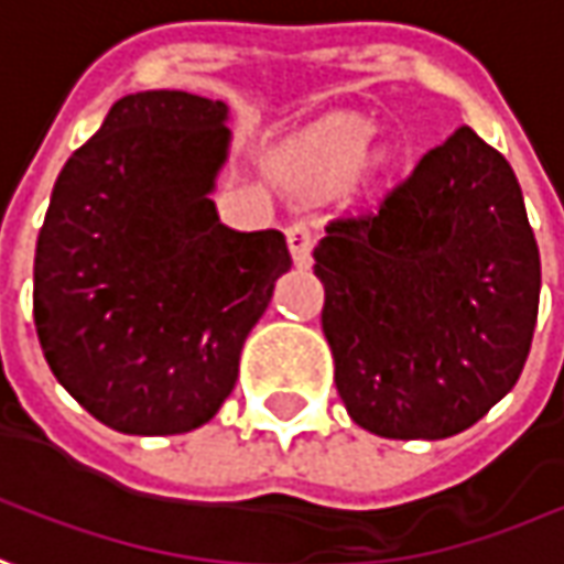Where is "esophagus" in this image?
I'll use <instances>...</instances> for the list:
<instances>
[{"mask_svg":"<svg viewBox=\"0 0 564 564\" xmlns=\"http://www.w3.org/2000/svg\"><path fill=\"white\" fill-rule=\"evenodd\" d=\"M286 246H290V256H293V262L305 268V264H312V246H315V230L308 227L305 221L300 224H290L286 227Z\"/></svg>","mask_w":564,"mask_h":564,"instance_id":"34e87169","label":"esophagus"}]
</instances>
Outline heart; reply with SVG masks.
Masks as SVG:
<instances>
[{"label":"heart","instance_id":"1","mask_svg":"<svg viewBox=\"0 0 564 564\" xmlns=\"http://www.w3.org/2000/svg\"><path fill=\"white\" fill-rule=\"evenodd\" d=\"M371 149V137L361 127H343L334 130L324 143L318 147L315 155V171L327 181H343L349 174H356Z\"/></svg>","mask_w":564,"mask_h":564}]
</instances>
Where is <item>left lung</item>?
Returning <instances> with one entry per match:
<instances>
[{"label":"left lung","instance_id":"obj_1","mask_svg":"<svg viewBox=\"0 0 564 564\" xmlns=\"http://www.w3.org/2000/svg\"><path fill=\"white\" fill-rule=\"evenodd\" d=\"M315 274L337 393L365 431L453 437L521 378L540 252L512 165L471 127L431 149L378 212L330 224Z\"/></svg>","mask_w":564,"mask_h":564}]
</instances>
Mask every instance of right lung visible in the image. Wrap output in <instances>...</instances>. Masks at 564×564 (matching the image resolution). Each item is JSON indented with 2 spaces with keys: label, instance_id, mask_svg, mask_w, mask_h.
Returning <instances> with one entry per match:
<instances>
[{
  "label": "right lung",
  "instance_id": "obj_1",
  "mask_svg": "<svg viewBox=\"0 0 564 564\" xmlns=\"http://www.w3.org/2000/svg\"><path fill=\"white\" fill-rule=\"evenodd\" d=\"M230 108L184 89L118 99L52 186L33 324L55 380L133 437L203 427L290 271L281 230H230L212 193Z\"/></svg>",
  "mask_w": 564,
  "mask_h": 564
}]
</instances>
